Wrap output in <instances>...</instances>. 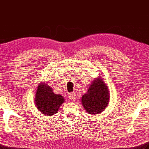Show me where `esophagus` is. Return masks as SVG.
Instances as JSON below:
<instances>
[{"label": "esophagus", "mask_w": 149, "mask_h": 149, "mask_svg": "<svg viewBox=\"0 0 149 149\" xmlns=\"http://www.w3.org/2000/svg\"><path fill=\"white\" fill-rule=\"evenodd\" d=\"M69 98L70 100L72 101H75L76 100V95H75L74 93H70V94H69Z\"/></svg>", "instance_id": "1"}]
</instances>
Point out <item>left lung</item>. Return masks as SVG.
Returning <instances> with one entry per match:
<instances>
[{
    "label": "left lung",
    "mask_w": 149,
    "mask_h": 149,
    "mask_svg": "<svg viewBox=\"0 0 149 149\" xmlns=\"http://www.w3.org/2000/svg\"><path fill=\"white\" fill-rule=\"evenodd\" d=\"M109 90L101 78L92 82L88 90L81 98L82 105L90 114H99L107 107L109 102Z\"/></svg>",
    "instance_id": "8db88e82"
}]
</instances>
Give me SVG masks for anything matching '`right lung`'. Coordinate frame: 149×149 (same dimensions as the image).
<instances>
[{"mask_svg":"<svg viewBox=\"0 0 149 149\" xmlns=\"http://www.w3.org/2000/svg\"><path fill=\"white\" fill-rule=\"evenodd\" d=\"M65 99L60 94H55L48 84L40 83L37 87L35 102L37 109L42 114L52 116L56 113Z\"/></svg>","mask_w":149,"mask_h":149,"instance_id":"add662e5","label":"right lung"}]
</instances>
